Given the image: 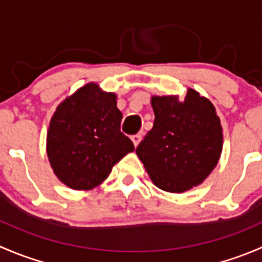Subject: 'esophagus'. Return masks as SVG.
I'll return each instance as SVG.
<instances>
[{
	"label": "esophagus",
	"mask_w": 262,
	"mask_h": 262,
	"mask_svg": "<svg viewBox=\"0 0 262 262\" xmlns=\"http://www.w3.org/2000/svg\"><path fill=\"white\" fill-rule=\"evenodd\" d=\"M132 141H133V144L134 146H138L139 142L142 141V136L141 134H134V136H132Z\"/></svg>",
	"instance_id": "1"
}]
</instances>
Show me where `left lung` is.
I'll return each mask as SVG.
<instances>
[{
	"mask_svg": "<svg viewBox=\"0 0 262 262\" xmlns=\"http://www.w3.org/2000/svg\"><path fill=\"white\" fill-rule=\"evenodd\" d=\"M155 123L137 147L150 180L161 190L184 192L202 184L218 163L223 133L215 107L189 89L178 96H152Z\"/></svg>",
	"mask_w": 262,
	"mask_h": 262,
	"instance_id": "obj_1",
	"label": "left lung"
}]
</instances>
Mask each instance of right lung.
<instances>
[{
	"instance_id": "add662e5",
	"label": "right lung",
	"mask_w": 262,
	"mask_h": 262,
	"mask_svg": "<svg viewBox=\"0 0 262 262\" xmlns=\"http://www.w3.org/2000/svg\"><path fill=\"white\" fill-rule=\"evenodd\" d=\"M116 95L87 83L58 105L47 134V155L57 178L75 190L106 180L134 144L120 132Z\"/></svg>"
}]
</instances>
